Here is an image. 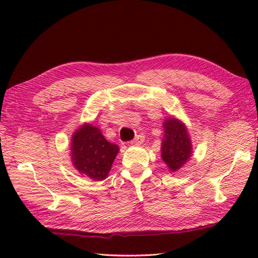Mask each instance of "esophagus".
<instances>
[{
	"instance_id": "34e87169",
	"label": "esophagus",
	"mask_w": 258,
	"mask_h": 258,
	"mask_svg": "<svg viewBox=\"0 0 258 258\" xmlns=\"http://www.w3.org/2000/svg\"><path fill=\"white\" fill-rule=\"evenodd\" d=\"M143 141H145V137H143V134H139V135H137V138H135L133 141H131V145L132 146L142 145Z\"/></svg>"
}]
</instances>
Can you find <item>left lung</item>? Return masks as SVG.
Wrapping results in <instances>:
<instances>
[{
    "mask_svg": "<svg viewBox=\"0 0 258 258\" xmlns=\"http://www.w3.org/2000/svg\"><path fill=\"white\" fill-rule=\"evenodd\" d=\"M161 158L171 172L181 169L192 156V143L186 125L175 117H168L163 123Z\"/></svg>",
    "mask_w": 258,
    "mask_h": 258,
    "instance_id": "1",
    "label": "left lung"
}]
</instances>
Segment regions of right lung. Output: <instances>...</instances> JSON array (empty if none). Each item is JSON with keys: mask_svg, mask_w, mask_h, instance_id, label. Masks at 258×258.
Wrapping results in <instances>:
<instances>
[{"mask_svg": "<svg viewBox=\"0 0 258 258\" xmlns=\"http://www.w3.org/2000/svg\"><path fill=\"white\" fill-rule=\"evenodd\" d=\"M71 146L74 167L93 181H102L108 176L119 151L115 143L107 141L100 128L90 123L74 132Z\"/></svg>", "mask_w": 258, "mask_h": 258, "instance_id": "1", "label": "right lung"}]
</instances>
